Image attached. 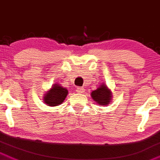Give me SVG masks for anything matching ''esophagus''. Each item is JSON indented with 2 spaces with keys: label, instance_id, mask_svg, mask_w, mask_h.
Instances as JSON below:
<instances>
[{
  "label": "esophagus",
  "instance_id": "obj_1",
  "mask_svg": "<svg viewBox=\"0 0 160 160\" xmlns=\"http://www.w3.org/2000/svg\"><path fill=\"white\" fill-rule=\"evenodd\" d=\"M76 92H78V93H83V92H85V88H82V87H78L76 88Z\"/></svg>",
  "mask_w": 160,
  "mask_h": 160
}]
</instances>
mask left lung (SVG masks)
<instances>
[{
	"label": "left lung",
	"instance_id": "left-lung-1",
	"mask_svg": "<svg viewBox=\"0 0 160 160\" xmlns=\"http://www.w3.org/2000/svg\"><path fill=\"white\" fill-rule=\"evenodd\" d=\"M91 95L94 101L101 105H108V103L111 101V91L108 89V88L105 85L100 86L98 89L92 91Z\"/></svg>",
	"mask_w": 160,
	"mask_h": 160
}]
</instances>
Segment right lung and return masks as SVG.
<instances>
[{"mask_svg": "<svg viewBox=\"0 0 160 160\" xmlns=\"http://www.w3.org/2000/svg\"><path fill=\"white\" fill-rule=\"evenodd\" d=\"M67 95L68 90L66 88L55 85L44 95V102L49 106H56L63 102Z\"/></svg>", "mask_w": 160, "mask_h": 160, "instance_id": "right-lung-1", "label": "right lung"}]
</instances>
